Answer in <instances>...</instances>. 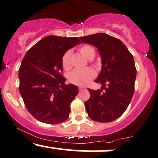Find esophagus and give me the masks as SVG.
Here are the masks:
<instances>
[{"instance_id":"1","label":"esophagus","mask_w":158,"mask_h":158,"mask_svg":"<svg viewBox=\"0 0 158 158\" xmlns=\"http://www.w3.org/2000/svg\"><path fill=\"white\" fill-rule=\"evenodd\" d=\"M84 87H81V86H80L79 87V91H82V90H83L84 89Z\"/></svg>"}]
</instances>
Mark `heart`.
Wrapping results in <instances>:
<instances>
[{
  "label": "heart",
  "mask_w": 158,
  "mask_h": 158,
  "mask_svg": "<svg viewBox=\"0 0 158 158\" xmlns=\"http://www.w3.org/2000/svg\"><path fill=\"white\" fill-rule=\"evenodd\" d=\"M80 53L87 59H92L94 56V48L89 45H84L81 46L79 49ZM70 56L71 52L67 51L63 55L61 63L62 66L65 70L68 71L71 69V63H70ZM96 73L92 68H86L84 69L74 70L69 75V81L72 84L79 86H86L92 79L95 77Z\"/></svg>",
  "instance_id": "b5f03b06"
}]
</instances>
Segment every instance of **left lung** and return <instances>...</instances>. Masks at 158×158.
<instances>
[{"mask_svg":"<svg viewBox=\"0 0 158 158\" xmlns=\"http://www.w3.org/2000/svg\"><path fill=\"white\" fill-rule=\"evenodd\" d=\"M80 39L97 47L102 63L101 71L94 81L102 85L101 89H89L90 98L85 102V108L92 120L112 122L123 114L134 94L137 73L134 58L121 40L105 33Z\"/></svg>","mask_w":158,"mask_h":158,"instance_id":"left-lung-1","label":"left lung"}]
</instances>
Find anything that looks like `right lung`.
<instances>
[{
    "mask_svg": "<svg viewBox=\"0 0 158 158\" xmlns=\"http://www.w3.org/2000/svg\"><path fill=\"white\" fill-rule=\"evenodd\" d=\"M81 43L77 37L49 35L24 56L18 74L19 92L27 110L39 121L58 124L68 119L78 88L64 83L61 60L67 50Z\"/></svg>",
    "mask_w": 158,
    "mask_h": 158,
    "instance_id": "1",
    "label": "right lung"
}]
</instances>
